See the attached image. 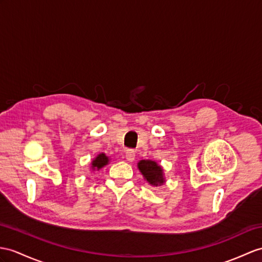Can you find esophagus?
Wrapping results in <instances>:
<instances>
[{
    "label": "esophagus",
    "mask_w": 262,
    "mask_h": 262,
    "mask_svg": "<svg viewBox=\"0 0 262 262\" xmlns=\"http://www.w3.org/2000/svg\"><path fill=\"white\" fill-rule=\"evenodd\" d=\"M125 158H126V160L129 161V162H132V161H135V159H136V152L133 151V150H126V152H125Z\"/></svg>",
    "instance_id": "34e87169"
}]
</instances>
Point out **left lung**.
Returning <instances> with one entry per match:
<instances>
[{
  "mask_svg": "<svg viewBox=\"0 0 262 262\" xmlns=\"http://www.w3.org/2000/svg\"><path fill=\"white\" fill-rule=\"evenodd\" d=\"M138 169L141 172L144 180L152 187H160L165 183L163 168L153 160H140Z\"/></svg>",
  "mask_w": 262,
  "mask_h": 262,
  "instance_id": "8db88e82",
  "label": "left lung"
}]
</instances>
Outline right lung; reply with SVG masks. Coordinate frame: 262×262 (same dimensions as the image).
<instances>
[{
    "label": "right lung",
    "instance_id": "right-lung-1",
    "mask_svg": "<svg viewBox=\"0 0 262 262\" xmlns=\"http://www.w3.org/2000/svg\"><path fill=\"white\" fill-rule=\"evenodd\" d=\"M110 162V158L105 156V153H100V155H98L97 157H95L92 162H91V169L92 171H95V170H100L103 167H105L106 164H109Z\"/></svg>",
    "mask_w": 262,
    "mask_h": 262
}]
</instances>
